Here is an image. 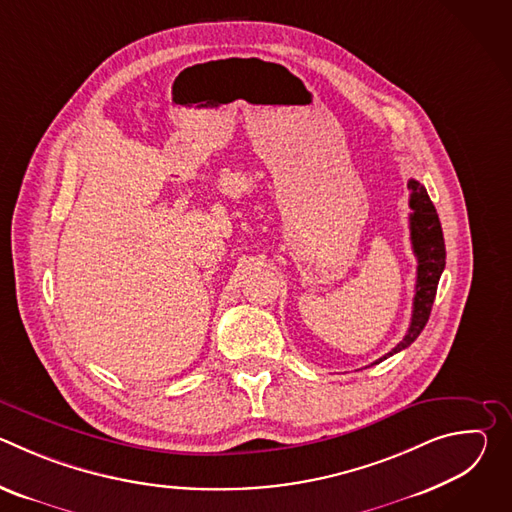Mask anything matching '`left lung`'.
I'll list each match as a JSON object with an SVG mask.
<instances>
[{
    "label": "left lung",
    "mask_w": 512,
    "mask_h": 512,
    "mask_svg": "<svg viewBox=\"0 0 512 512\" xmlns=\"http://www.w3.org/2000/svg\"><path fill=\"white\" fill-rule=\"evenodd\" d=\"M407 188L411 190L409 196V229H411V245L413 253L417 257V281H415V298H413V314H411V324L403 340L387 352L383 358H379L373 364L383 362L385 358L405 350L409 344L417 340L421 330L425 328L431 306L435 300V291L437 283H440L442 271L446 267V245H444V233L440 218H437L435 206L427 196V190L421 182L409 180Z\"/></svg>",
    "instance_id": "left-lung-1"
}]
</instances>
